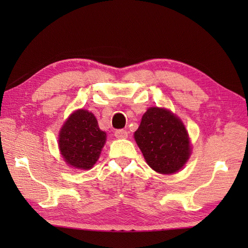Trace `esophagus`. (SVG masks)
<instances>
[{"label": "esophagus", "instance_id": "34e87169", "mask_svg": "<svg viewBox=\"0 0 248 248\" xmlns=\"http://www.w3.org/2000/svg\"><path fill=\"white\" fill-rule=\"evenodd\" d=\"M115 136L118 139H127L128 138V132L127 130L124 129H119L115 131Z\"/></svg>", "mask_w": 248, "mask_h": 248}]
</instances>
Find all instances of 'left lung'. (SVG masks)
I'll return each mask as SVG.
<instances>
[{
	"label": "left lung",
	"mask_w": 248,
	"mask_h": 248,
	"mask_svg": "<svg viewBox=\"0 0 248 248\" xmlns=\"http://www.w3.org/2000/svg\"><path fill=\"white\" fill-rule=\"evenodd\" d=\"M134 139L148 165L160 173L178 171L191 154L182 121L164 108L147 109Z\"/></svg>",
	"instance_id": "8db88e82"
}]
</instances>
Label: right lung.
<instances>
[{
    "label": "right lung",
    "mask_w": 248,
    "mask_h": 248,
    "mask_svg": "<svg viewBox=\"0 0 248 248\" xmlns=\"http://www.w3.org/2000/svg\"><path fill=\"white\" fill-rule=\"evenodd\" d=\"M107 134L100 130L93 114L85 109L73 113L60 132V149L68 164L89 170L99 159Z\"/></svg>",
    "instance_id": "obj_1"
}]
</instances>
